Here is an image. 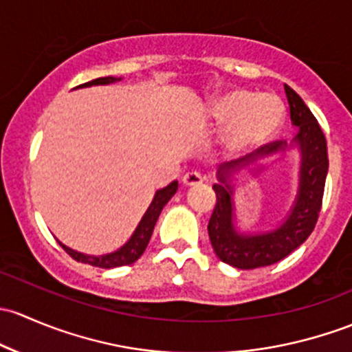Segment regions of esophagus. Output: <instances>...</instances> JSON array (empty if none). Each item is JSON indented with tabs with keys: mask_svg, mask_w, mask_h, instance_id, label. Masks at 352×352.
<instances>
[{
	"mask_svg": "<svg viewBox=\"0 0 352 352\" xmlns=\"http://www.w3.org/2000/svg\"><path fill=\"white\" fill-rule=\"evenodd\" d=\"M203 183V176L198 175V173H186L183 176V184L184 186H198V184Z\"/></svg>",
	"mask_w": 352,
	"mask_h": 352,
	"instance_id": "obj_1",
	"label": "esophagus"
}]
</instances>
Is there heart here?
<instances>
[{
	"label": "heart",
	"instance_id": "b5f03b06",
	"mask_svg": "<svg viewBox=\"0 0 352 352\" xmlns=\"http://www.w3.org/2000/svg\"><path fill=\"white\" fill-rule=\"evenodd\" d=\"M206 115L217 125H226L222 142L234 154H242L266 144L285 118V104L273 93L229 89L213 96Z\"/></svg>",
	"mask_w": 352,
	"mask_h": 352
}]
</instances>
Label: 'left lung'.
I'll list each match as a JSON object with an SVG mask.
<instances>
[{
    "label": "left lung",
    "mask_w": 352,
    "mask_h": 352,
    "mask_svg": "<svg viewBox=\"0 0 352 352\" xmlns=\"http://www.w3.org/2000/svg\"><path fill=\"white\" fill-rule=\"evenodd\" d=\"M285 93L289 104V118L293 125L298 126V133L293 142L300 149L302 162H300L298 193L283 223L274 230L263 232V234L251 235L235 230L234 200H232L229 177L232 173L249 168L257 159L285 151L288 147L286 142H281V140L271 142L264 146L261 152H257L259 154L257 157L241 159V161L220 166L217 173L220 183L213 184L217 205L208 222L210 242L220 261L239 270L270 266L292 254L309 239L322 208V197H324L325 177H327L329 169L327 144H325L324 132L302 98L288 85H285Z\"/></svg>",
    "instance_id": "obj_1"
}]
</instances>
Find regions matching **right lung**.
I'll list each match as a JSON object with an SVG mask.
<instances>
[{"label":"right lung","mask_w":352,"mask_h":352,"mask_svg":"<svg viewBox=\"0 0 352 352\" xmlns=\"http://www.w3.org/2000/svg\"><path fill=\"white\" fill-rule=\"evenodd\" d=\"M115 81H122V78H113V76H108V78H98L93 79V81L85 82V85L78 86V88H88V86H96V85H110V82ZM177 191V181H173L171 184H168L166 188L162 190L155 191L154 195V200L147 208V212L144 213L142 220L139 222L137 226L135 232L132 234V237L122 245L120 249H117L115 252H110V254H103V256H88V254H82V252L78 251H72L69 249L67 245H63L64 251L67 252L72 259H76L78 263H85V264H91V266L96 267H104V270H110V267H120V266H129V264L135 263L140 256L144 254L146 251L147 244L151 241V235L152 230H154L155 222H157L159 215H161L162 208L164 205L175 197V193Z\"/></svg>","instance_id":"add662e5"}]
</instances>
